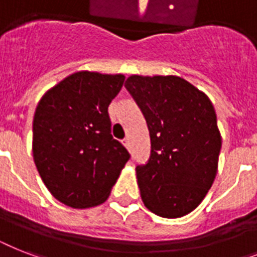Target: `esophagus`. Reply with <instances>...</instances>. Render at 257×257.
<instances>
[{
    "instance_id": "34e87169",
    "label": "esophagus",
    "mask_w": 257,
    "mask_h": 257,
    "mask_svg": "<svg viewBox=\"0 0 257 257\" xmlns=\"http://www.w3.org/2000/svg\"><path fill=\"white\" fill-rule=\"evenodd\" d=\"M122 144H124L126 148H129V147H131V140H129V137H126V139H124V140H122Z\"/></svg>"
}]
</instances>
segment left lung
I'll list each match as a JSON object with an SVG mask.
<instances>
[{"mask_svg":"<svg viewBox=\"0 0 257 257\" xmlns=\"http://www.w3.org/2000/svg\"><path fill=\"white\" fill-rule=\"evenodd\" d=\"M125 88L144 114L151 156L137 165L141 199L168 219L199 205L217 173L221 136L211 100L177 76H131Z\"/></svg>","mask_w":257,"mask_h":257,"instance_id":"obj_1","label":"left lung"}]
</instances>
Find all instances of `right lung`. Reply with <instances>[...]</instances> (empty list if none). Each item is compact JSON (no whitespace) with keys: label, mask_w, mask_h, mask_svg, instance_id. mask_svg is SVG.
Instances as JSON below:
<instances>
[{"label":"right lung","mask_w":257,"mask_h":257,"mask_svg":"<svg viewBox=\"0 0 257 257\" xmlns=\"http://www.w3.org/2000/svg\"><path fill=\"white\" fill-rule=\"evenodd\" d=\"M122 74L77 72L48 90L33 118V157L52 195L72 208L102 204L129 160L113 139L108 106Z\"/></svg>","instance_id":"right-lung-1"}]
</instances>
